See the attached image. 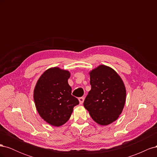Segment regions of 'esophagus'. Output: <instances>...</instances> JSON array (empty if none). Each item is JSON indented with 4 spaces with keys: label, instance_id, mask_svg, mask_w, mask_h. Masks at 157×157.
Returning a JSON list of instances; mask_svg holds the SVG:
<instances>
[{
    "label": "esophagus",
    "instance_id": "esophagus-1",
    "mask_svg": "<svg viewBox=\"0 0 157 157\" xmlns=\"http://www.w3.org/2000/svg\"><path fill=\"white\" fill-rule=\"evenodd\" d=\"M78 100H79V103H80V104H82L83 103V102H84V97H80V98H78Z\"/></svg>",
    "mask_w": 157,
    "mask_h": 157
}]
</instances>
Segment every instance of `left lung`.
<instances>
[{
  "instance_id": "8db88e82",
  "label": "left lung",
  "mask_w": 157,
  "mask_h": 157,
  "mask_svg": "<svg viewBox=\"0 0 157 157\" xmlns=\"http://www.w3.org/2000/svg\"><path fill=\"white\" fill-rule=\"evenodd\" d=\"M91 90L84 101L92 119L101 125L115 121L126 101V88L120 76L101 65L90 72Z\"/></svg>"
}]
</instances>
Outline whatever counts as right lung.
I'll list each match as a JSON object with an SVG mask.
<instances>
[{
	"label": "right lung",
	"instance_id": "right-lung-1",
	"mask_svg": "<svg viewBox=\"0 0 157 157\" xmlns=\"http://www.w3.org/2000/svg\"><path fill=\"white\" fill-rule=\"evenodd\" d=\"M70 73L58 67L50 68L41 75L34 90V101L38 113L48 124L60 126L67 122L73 107L79 103L71 95L68 84Z\"/></svg>",
	"mask_w": 157,
	"mask_h": 157
}]
</instances>
